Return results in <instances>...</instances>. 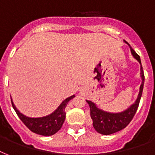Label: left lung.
<instances>
[{"label": "left lung", "instance_id": "1", "mask_svg": "<svg viewBox=\"0 0 155 155\" xmlns=\"http://www.w3.org/2000/svg\"><path fill=\"white\" fill-rule=\"evenodd\" d=\"M125 42L130 46L133 56L141 64V73L140 74H141V77H142V84L140 86L139 94H138L136 101L133 104L130 108H128L127 109H125V111L120 112V113H108V112H106V111L97 108L96 104L91 101H86L87 104H89L90 115H91V118L93 121L92 123L93 127L99 134H101L103 135H109L118 132V131L123 130L130 124L137 112L138 105H139L140 100L142 97V91H143L145 76L140 56L132 49V47H130V45L126 41H125Z\"/></svg>", "mask_w": 155, "mask_h": 155}]
</instances>
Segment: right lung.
I'll use <instances>...</instances> for the list:
<instances>
[{
    "label": "right lung",
    "mask_w": 155,
    "mask_h": 155,
    "mask_svg": "<svg viewBox=\"0 0 155 155\" xmlns=\"http://www.w3.org/2000/svg\"><path fill=\"white\" fill-rule=\"evenodd\" d=\"M74 97H75V95L64 100L60 104V105L58 106V108L51 114L46 116V117L36 118L29 117L22 113H21L18 110V108H16V106L14 105L12 99H11V102H12V105H13V108H14L16 113L18 114L21 120L25 124V126L30 131H32L37 134L42 135V136H51L58 132L62 127L66 117V106L68 102L71 99H73Z\"/></svg>",
    "instance_id": "obj_1"
}]
</instances>
